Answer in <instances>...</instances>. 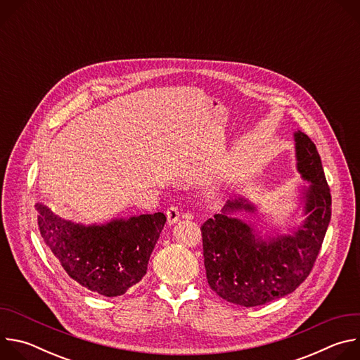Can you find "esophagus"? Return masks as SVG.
<instances>
[{"label": "esophagus", "instance_id": "esophagus-1", "mask_svg": "<svg viewBox=\"0 0 360 360\" xmlns=\"http://www.w3.org/2000/svg\"><path fill=\"white\" fill-rule=\"evenodd\" d=\"M179 210L178 207H175V205H171V207L167 210V219H168V224L169 225H174L179 221Z\"/></svg>", "mask_w": 360, "mask_h": 360}]
</instances>
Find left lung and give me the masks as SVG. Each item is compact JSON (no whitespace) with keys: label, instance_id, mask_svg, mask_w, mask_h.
Returning a JSON list of instances; mask_svg holds the SVG:
<instances>
[{"label":"left lung","instance_id":"obj_1","mask_svg":"<svg viewBox=\"0 0 360 360\" xmlns=\"http://www.w3.org/2000/svg\"><path fill=\"white\" fill-rule=\"evenodd\" d=\"M297 171L312 182L306 189V221L293 235L271 242L256 238L252 228L231 214L253 205L236 196L222 214L200 226L203 262L211 289L222 299L252 307L292 293L309 276L330 222L332 196L316 145L306 134H295Z\"/></svg>","mask_w":360,"mask_h":360}]
</instances>
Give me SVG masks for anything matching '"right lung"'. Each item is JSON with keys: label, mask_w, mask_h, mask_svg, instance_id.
<instances>
[{"label": "right lung", "mask_w": 360, "mask_h": 360, "mask_svg": "<svg viewBox=\"0 0 360 360\" xmlns=\"http://www.w3.org/2000/svg\"><path fill=\"white\" fill-rule=\"evenodd\" d=\"M38 229L65 272L81 286L108 297L124 295L146 274L149 256L167 217H132L84 226L35 205Z\"/></svg>", "instance_id": "right-lung-1"}]
</instances>
